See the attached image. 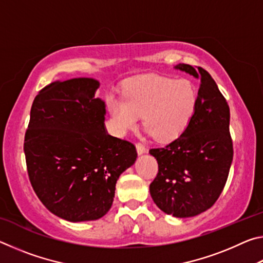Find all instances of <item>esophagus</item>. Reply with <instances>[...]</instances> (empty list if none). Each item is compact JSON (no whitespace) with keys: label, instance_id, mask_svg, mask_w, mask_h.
<instances>
[{"label":"esophagus","instance_id":"34e87169","mask_svg":"<svg viewBox=\"0 0 263 263\" xmlns=\"http://www.w3.org/2000/svg\"><path fill=\"white\" fill-rule=\"evenodd\" d=\"M136 148H137V152L138 154H144L146 152V147L145 145H142L141 142H138V144L136 145Z\"/></svg>","mask_w":263,"mask_h":263}]
</instances>
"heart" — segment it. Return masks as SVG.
<instances>
[{
  "label": "heart",
  "mask_w": 263,
  "mask_h": 263,
  "mask_svg": "<svg viewBox=\"0 0 263 263\" xmlns=\"http://www.w3.org/2000/svg\"><path fill=\"white\" fill-rule=\"evenodd\" d=\"M197 97L189 80L149 75L128 82L123 96L108 95L106 104L119 132L133 130L142 116L146 131L159 141H168L188 126Z\"/></svg>",
  "instance_id": "obj_1"
}]
</instances>
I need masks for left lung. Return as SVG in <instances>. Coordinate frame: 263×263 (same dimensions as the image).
Instances as JSON below:
<instances>
[{"label": "left lung", "instance_id": "1", "mask_svg": "<svg viewBox=\"0 0 263 263\" xmlns=\"http://www.w3.org/2000/svg\"><path fill=\"white\" fill-rule=\"evenodd\" d=\"M201 80L197 105L185 130L161 148L149 149L159 173L149 184L157 206L176 218L197 216L210 209L228 180L233 159L230 108L215 80L205 69L176 65Z\"/></svg>", "mask_w": 263, "mask_h": 263}]
</instances>
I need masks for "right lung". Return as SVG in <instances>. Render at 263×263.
<instances>
[{"instance_id":"right-lung-1","label":"right lung","mask_w":263,"mask_h":263,"mask_svg":"<svg viewBox=\"0 0 263 263\" xmlns=\"http://www.w3.org/2000/svg\"><path fill=\"white\" fill-rule=\"evenodd\" d=\"M91 78L55 81L32 103L24 153L31 184L53 215L96 220L110 210L117 180L137 160L135 145L110 136Z\"/></svg>"}]
</instances>
